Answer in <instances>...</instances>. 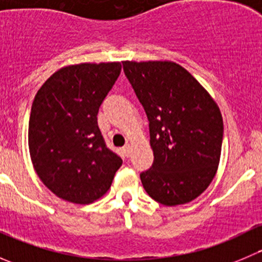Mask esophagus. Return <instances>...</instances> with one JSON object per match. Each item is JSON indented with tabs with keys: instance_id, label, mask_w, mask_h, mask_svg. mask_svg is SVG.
Masks as SVG:
<instances>
[{
	"instance_id": "1",
	"label": "esophagus",
	"mask_w": 262,
	"mask_h": 262,
	"mask_svg": "<svg viewBox=\"0 0 262 262\" xmlns=\"http://www.w3.org/2000/svg\"><path fill=\"white\" fill-rule=\"evenodd\" d=\"M123 152H124V155L128 157L129 153H130V144H129V143L125 144V146H124V148H123Z\"/></svg>"
}]
</instances>
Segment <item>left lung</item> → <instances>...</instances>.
<instances>
[{
    "label": "left lung",
    "mask_w": 262,
    "mask_h": 262,
    "mask_svg": "<svg viewBox=\"0 0 262 262\" xmlns=\"http://www.w3.org/2000/svg\"><path fill=\"white\" fill-rule=\"evenodd\" d=\"M149 121L153 160L141 173L147 194L167 207L196 199L221 158L223 119L207 90L173 62H123Z\"/></svg>",
    "instance_id": "8db88e82"
}]
</instances>
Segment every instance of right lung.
<instances>
[{
    "label": "right lung",
    "instance_id": "right-lung-1",
    "mask_svg": "<svg viewBox=\"0 0 262 262\" xmlns=\"http://www.w3.org/2000/svg\"><path fill=\"white\" fill-rule=\"evenodd\" d=\"M121 64L60 68L36 92L29 119V150L39 179L58 198L87 204L112 186L123 161L106 147L97 113Z\"/></svg>",
    "mask_w": 262,
    "mask_h": 262
}]
</instances>
